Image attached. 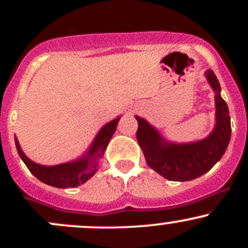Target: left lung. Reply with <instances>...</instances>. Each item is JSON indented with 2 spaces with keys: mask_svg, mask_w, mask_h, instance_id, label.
<instances>
[{
  "mask_svg": "<svg viewBox=\"0 0 248 248\" xmlns=\"http://www.w3.org/2000/svg\"><path fill=\"white\" fill-rule=\"evenodd\" d=\"M216 92V124L213 132L204 140L177 144L164 141L144 119L135 116L139 127L136 139L147 164L169 181H191L204 175L220 160L231 139L229 107L220 96V85L212 70L205 72Z\"/></svg>",
  "mask_w": 248,
  "mask_h": 248,
  "instance_id": "8db88e82",
  "label": "left lung"
}]
</instances>
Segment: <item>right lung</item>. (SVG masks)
<instances>
[{
  "label": "right lung",
  "instance_id": "1",
  "mask_svg": "<svg viewBox=\"0 0 248 248\" xmlns=\"http://www.w3.org/2000/svg\"><path fill=\"white\" fill-rule=\"evenodd\" d=\"M119 120H120V118L105 124L100 132L98 133L86 155L82 156L78 161L58 164V166L53 167L41 166V164L30 161L24 155L21 147H19L18 141L15 138L17 152L23 160L25 166L30 170V172L43 183L55 187H62V189L79 186L84 184L85 182H87L98 170L96 162L104 155L108 142L115 132Z\"/></svg>",
  "mask_w": 248,
  "mask_h": 248
}]
</instances>
